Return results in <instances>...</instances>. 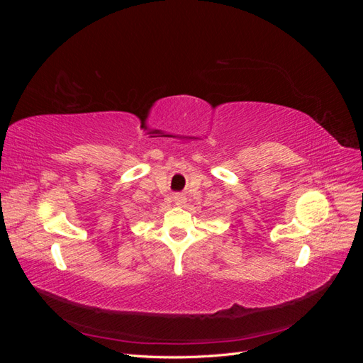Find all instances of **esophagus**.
Returning <instances> with one entry per match:
<instances>
[{
  "instance_id": "34e87169",
  "label": "esophagus",
  "mask_w": 363,
  "mask_h": 363,
  "mask_svg": "<svg viewBox=\"0 0 363 363\" xmlns=\"http://www.w3.org/2000/svg\"><path fill=\"white\" fill-rule=\"evenodd\" d=\"M174 203L177 204V206H182V204L184 203V196H183V195H180V194L174 195Z\"/></svg>"
}]
</instances>
